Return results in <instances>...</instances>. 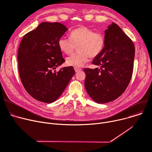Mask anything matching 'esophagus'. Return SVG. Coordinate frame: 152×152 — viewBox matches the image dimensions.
Returning <instances> with one entry per match:
<instances>
[{
    "mask_svg": "<svg viewBox=\"0 0 152 152\" xmlns=\"http://www.w3.org/2000/svg\"><path fill=\"white\" fill-rule=\"evenodd\" d=\"M75 72L76 73H77V72L81 71L82 69L81 68H75Z\"/></svg>",
    "mask_w": 152,
    "mask_h": 152,
    "instance_id": "34e87169",
    "label": "esophagus"
}]
</instances>
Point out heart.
<instances>
[{
  "label": "heart",
  "instance_id": "b5f03b06",
  "mask_svg": "<svg viewBox=\"0 0 152 152\" xmlns=\"http://www.w3.org/2000/svg\"><path fill=\"white\" fill-rule=\"evenodd\" d=\"M105 44L104 36L86 26L75 29L70 33V38L61 37L58 41L60 50L68 55L73 53L76 47H78L79 52L66 58L67 65L75 68L82 67L89 61L90 57L99 56Z\"/></svg>",
  "mask_w": 152,
  "mask_h": 152
}]
</instances>
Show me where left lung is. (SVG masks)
I'll return each mask as SVG.
<instances>
[{
    "instance_id": "obj_1",
    "label": "left lung",
    "mask_w": 152,
    "mask_h": 152,
    "mask_svg": "<svg viewBox=\"0 0 152 152\" xmlns=\"http://www.w3.org/2000/svg\"><path fill=\"white\" fill-rule=\"evenodd\" d=\"M105 44L92 63L100 68H85V88L97 103L113 101L125 91L132 75L135 47L132 40L112 23L105 31Z\"/></svg>"
}]
</instances>
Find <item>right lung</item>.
I'll use <instances>...</instances> for the list:
<instances>
[{
    "label": "right lung",
    "instance_id": "1",
    "mask_svg": "<svg viewBox=\"0 0 152 152\" xmlns=\"http://www.w3.org/2000/svg\"><path fill=\"white\" fill-rule=\"evenodd\" d=\"M67 28L58 22H43L23 36L18 51L21 81L27 92L37 100L50 103L65 89L75 71L73 66L56 68L65 61L58 39Z\"/></svg>",
    "mask_w": 152,
    "mask_h": 152
}]
</instances>
